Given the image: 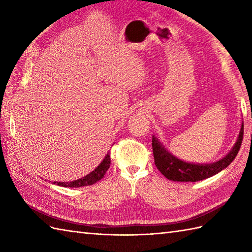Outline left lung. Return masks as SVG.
Wrapping results in <instances>:
<instances>
[{
	"mask_svg": "<svg viewBox=\"0 0 252 252\" xmlns=\"http://www.w3.org/2000/svg\"><path fill=\"white\" fill-rule=\"evenodd\" d=\"M244 137V123L240 129L238 140L235 144V146L223 159L210 164H195L185 162L183 160L174 157L173 155L167 152L161 143L156 137L153 136L152 146L154 153L155 164L157 169L161 172L165 178L171 181L176 182H197L210 178L220 172L223 169H225L231 163L235 157L237 156L239 148L242 146Z\"/></svg>",
	"mask_w": 252,
	"mask_h": 252,
	"instance_id": "left-lung-1",
	"label": "left lung"
}]
</instances>
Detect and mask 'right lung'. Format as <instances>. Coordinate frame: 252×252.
<instances>
[{"mask_svg":"<svg viewBox=\"0 0 252 252\" xmlns=\"http://www.w3.org/2000/svg\"><path fill=\"white\" fill-rule=\"evenodd\" d=\"M110 167V156L109 154H107V156L105 159L101 161V163L96 168L94 171H92L90 174L85 175L84 178L79 179L72 182H54V184L56 183L57 185L63 186V187H81V186H87V185H92L96 182L99 181L100 179L104 178V175L106 174L107 170Z\"/></svg>","mask_w":252,"mask_h":252,"instance_id":"add662e5","label":"right lung"}]
</instances>
